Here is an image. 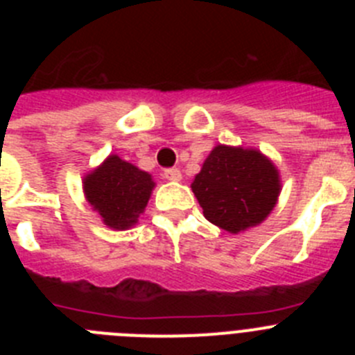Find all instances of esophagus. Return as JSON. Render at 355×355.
<instances>
[{
  "instance_id": "obj_1",
  "label": "esophagus",
  "mask_w": 355,
  "mask_h": 355,
  "mask_svg": "<svg viewBox=\"0 0 355 355\" xmlns=\"http://www.w3.org/2000/svg\"><path fill=\"white\" fill-rule=\"evenodd\" d=\"M163 175H165V180L168 181H180L181 171L180 168H165V171H163Z\"/></svg>"
}]
</instances>
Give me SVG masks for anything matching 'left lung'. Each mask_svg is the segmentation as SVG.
Wrapping results in <instances>:
<instances>
[{"instance_id":"8db88e82","label":"left lung","mask_w":355,"mask_h":355,"mask_svg":"<svg viewBox=\"0 0 355 355\" xmlns=\"http://www.w3.org/2000/svg\"><path fill=\"white\" fill-rule=\"evenodd\" d=\"M202 213L229 233L259 225L277 205L281 178L258 149L216 146L192 183Z\"/></svg>"}]
</instances>
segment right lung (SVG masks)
Listing matches in <instances>:
<instances>
[{"label":"right lung","mask_w":355,"mask_h":355,"mask_svg":"<svg viewBox=\"0 0 355 355\" xmlns=\"http://www.w3.org/2000/svg\"><path fill=\"white\" fill-rule=\"evenodd\" d=\"M155 188L150 174L110 155L83 178V192L110 229L124 231L139 222Z\"/></svg>","instance_id":"obj_1"}]
</instances>
